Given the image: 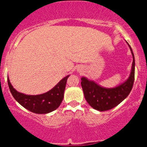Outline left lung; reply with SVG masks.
<instances>
[{
    "label": "left lung",
    "instance_id": "left-lung-1",
    "mask_svg": "<svg viewBox=\"0 0 147 147\" xmlns=\"http://www.w3.org/2000/svg\"><path fill=\"white\" fill-rule=\"evenodd\" d=\"M128 45L133 60L130 74L125 82L115 88H107L102 87L86 77L81 78V85L85 99L95 110L105 111L113 108L125 99L130 93L135 80V57L130 45L129 44Z\"/></svg>",
    "mask_w": 147,
    "mask_h": 147
}]
</instances>
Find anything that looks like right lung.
Instances as JSON below:
<instances>
[{
	"label": "right lung",
	"instance_id": "right-lung-1",
	"mask_svg": "<svg viewBox=\"0 0 147 147\" xmlns=\"http://www.w3.org/2000/svg\"><path fill=\"white\" fill-rule=\"evenodd\" d=\"M68 76L64 77L49 91L39 95H26L17 91L8 78V85L12 96L28 110L37 114H46L57 109L64 98Z\"/></svg>",
	"mask_w": 147,
	"mask_h": 147
}]
</instances>
